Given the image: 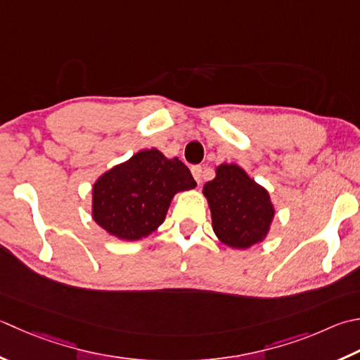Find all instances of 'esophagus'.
I'll list each match as a JSON object with an SVG mask.
<instances>
[{"instance_id":"obj_1","label":"esophagus","mask_w":360,"mask_h":360,"mask_svg":"<svg viewBox=\"0 0 360 360\" xmlns=\"http://www.w3.org/2000/svg\"><path fill=\"white\" fill-rule=\"evenodd\" d=\"M192 174H193L195 181L200 184V182H201V176H202V168H201V165H193V167H192Z\"/></svg>"}]
</instances>
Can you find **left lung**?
<instances>
[{
	"label": "left lung",
	"mask_w": 360,
	"mask_h": 360,
	"mask_svg": "<svg viewBox=\"0 0 360 360\" xmlns=\"http://www.w3.org/2000/svg\"><path fill=\"white\" fill-rule=\"evenodd\" d=\"M202 193L209 201L212 228L231 248H250L264 240L274 215L270 195L240 167L223 164Z\"/></svg>",
	"instance_id": "1"
}]
</instances>
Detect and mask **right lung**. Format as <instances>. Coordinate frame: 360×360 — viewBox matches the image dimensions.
Returning a JSON list of instances; mask_svg holds the SVG:
<instances>
[{"mask_svg":"<svg viewBox=\"0 0 360 360\" xmlns=\"http://www.w3.org/2000/svg\"><path fill=\"white\" fill-rule=\"evenodd\" d=\"M196 186L184 162L146 150L104 173L94 186V220L109 234L139 240L162 224L173 195Z\"/></svg>","mask_w":360,"mask_h":360,"instance_id":"right-lung-1","label":"right lung"}]
</instances>
